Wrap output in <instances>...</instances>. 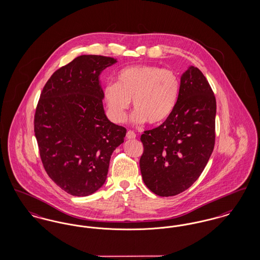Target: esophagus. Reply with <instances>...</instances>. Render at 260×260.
<instances>
[{
    "label": "esophagus",
    "mask_w": 260,
    "mask_h": 260,
    "mask_svg": "<svg viewBox=\"0 0 260 260\" xmlns=\"http://www.w3.org/2000/svg\"><path fill=\"white\" fill-rule=\"evenodd\" d=\"M126 138H127V139H129V140L135 139V138H136V134H135V132H134V131H132V130H129V131H127Z\"/></svg>",
    "instance_id": "1"
}]
</instances>
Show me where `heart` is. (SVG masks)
Here are the masks:
<instances>
[{
  "label": "heart",
  "instance_id": "b5f03b06",
  "mask_svg": "<svg viewBox=\"0 0 260 260\" xmlns=\"http://www.w3.org/2000/svg\"><path fill=\"white\" fill-rule=\"evenodd\" d=\"M180 93L177 74L156 66H136L121 69L116 83L105 86L103 94L111 119L123 122L133 101L137 124L148 121L159 125L166 121L176 108Z\"/></svg>",
  "mask_w": 260,
  "mask_h": 260
}]
</instances>
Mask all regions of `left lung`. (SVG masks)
Wrapping results in <instances>:
<instances>
[{"label": "left lung", "instance_id": "left-lung-1", "mask_svg": "<svg viewBox=\"0 0 260 260\" xmlns=\"http://www.w3.org/2000/svg\"><path fill=\"white\" fill-rule=\"evenodd\" d=\"M216 100L203 72L190 67L181 76L171 116L142 134L143 181L160 197L186 191L201 176L215 144Z\"/></svg>", "mask_w": 260, "mask_h": 260}]
</instances>
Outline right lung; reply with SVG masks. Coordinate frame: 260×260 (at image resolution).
Segmentation results:
<instances>
[{
	"label": "right lung",
	"instance_id": "1",
	"mask_svg": "<svg viewBox=\"0 0 260 260\" xmlns=\"http://www.w3.org/2000/svg\"><path fill=\"white\" fill-rule=\"evenodd\" d=\"M116 59L77 56L45 84L34 115L42 164L55 184L76 197L98 191L106 182L110 156L126 129L110 122L99 76Z\"/></svg>",
	"mask_w": 260,
	"mask_h": 260
}]
</instances>
